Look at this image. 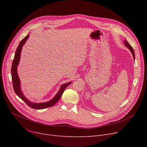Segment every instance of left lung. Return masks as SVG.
Listing matches in <instances>:
<instances>
[{"label": "left lung", "mask_w": 147, "mask_h": 147, "mask_svg": "<svg viewBox=\"0 0 147 147\" xmlns=\"http://www.w3.org/2000/svg\"><path fill=\"white\" fill-rule=\"evenodd\" d=\"M123 43H124V44L125 45V46L130 51L132 55H133V59H134V60H135V54H134V50H133V48H132L131 46L127 42V41L126 40H124Z\"/></svg>", "instance_id": "1"}]
</instances>
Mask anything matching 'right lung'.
<instances>
[{
    "mask_svg": "<svg viewBox=\"0 0 147 147\" xmlns=\"http://www.w3.org/2000/svg\"><path fill=\"white\" fill-rule=\"evenodd\" d=\"M29 36H30L29 34L27 35L24 39H23L22 40H21L15 53L14 57L12 63L11 70L13 86L14 92L17 94V95L19 98L22 99L23 100H24L27 103V105H28V107L35 109H43L53 107L54 105L60 99L63 93V92L65 91L66 88L70 84L71 82H69L67 83L64 84H62L59 91L55 95V96L52 99H51L48 102L35 103V102H31L26 97V96L24 95V94H23L22 90V88H21V82L17 73V67L20 63L21 52H22L23 47L26 42L27 40L28 39Z\"/></svg>",
    "mask_w": 147,
    "mask_h": 147,
    "instance_id": "obj_1",
    "label": "right lung"
}]
</instances>
